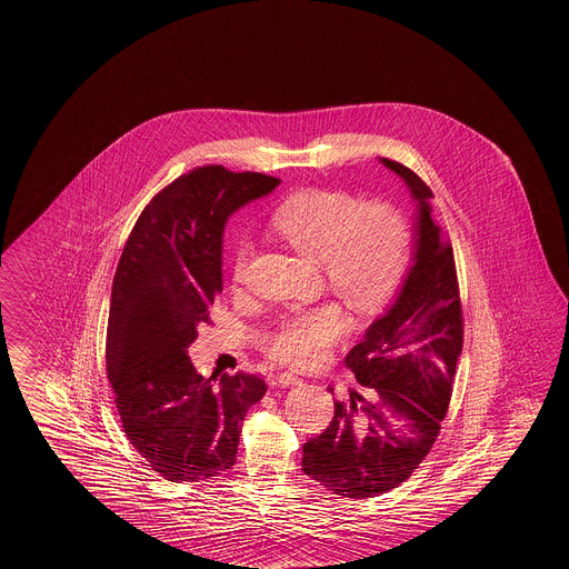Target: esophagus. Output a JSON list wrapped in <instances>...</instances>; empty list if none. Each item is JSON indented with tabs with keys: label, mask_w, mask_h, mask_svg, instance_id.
<instances>
[{
	"label": "esophagus",
	"mask_w": 569,
	"mask_h": 569,
	"mask_svg": "<svg viewBox=\"0 0 569 569\" xmlns=\"http://www.w3.org/2000/svg\"><path fill=\"white\" fill-rule=\"evenodd\" d=\"M277 383L279 386H300L302 379L293 376L290 371H281V373H277Z\"/></svg>",
	"instance_id": "34e87169"
}]
</instances>
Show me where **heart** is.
Segmentation results:
<instances>
[{
	"label": "heart",
	"mask_w": 569,
	"mask_h": 569,
	"mask_svg": "<svg viewBox=\"0 0 569 569\" xmlns=\"http://www.w3.org/2000/svg\"><path fill=\"white\" fill-rule=\"evenodd\" d=\"M273 229L298 254L323 267L331 290L350 309L373 315L390 300L407 267L409 231L395 208L365 204L345 191H305L277 208ZM252 246L243 240L236 276H243ZM348 329L338 305H323L283 319L269 338L279 361L310 367Z\"/></svg>",
	"instance_id": "b5f03b06"
}]
</instances>
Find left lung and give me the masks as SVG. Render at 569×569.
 <instances>
[{"mask_svg":"<svg viewBox=\"0 0 569 569\" xmlns=\"http://www.w3.org/2000/svg\"><path fill=\"white\" fill-rule=\"evenodd\" d=\"M415 202L411 267L395 300L346 355L365 392L348 390L323 433L302 447V471L348 499L405 482L440 431L463 350L452 246L433 219L430 188L405 164L379 158ZM333 395V388H328Z\"/></svg>","mask_w":569,"mask_h":569,"instance_id":"8db88e82","label":"left lung"}]
</instances>
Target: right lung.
<instances>
[{"mask_svg": "<svg viewBox=\"0 0 569 569\" xmlns=\"http://www.w3.org/2000/svg\"><path fill=\"white\" fill-rule=\"evenodd\" d=\"M281 181L200 167L143 208L110 296L106 369L129 442L171 482L210 480L236 463L241 423L264 397L259 376L196 373L188 348L223 290L224 224Z\"/></svg>", "mask_w": 569, "mask_h": 569, "instance_id": "right-lung-1", "label": "right lung"}]
</instances>
